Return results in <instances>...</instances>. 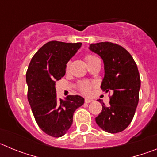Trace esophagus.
Returning <instances> with one entry per match:
<instances>
[{
    "label": "esophagus",
    "instance_id": "esophagus-1",
    "mask_svg": "<svg viewBox=\"0 0 157 157\" xmlns=\"http://www.w3.org/2000/svg\"><path fill=\"white\" fill-rule=\"evenodd\" d=\"M92 101H93L92 99H89V98H86L85 99L86 103H90V102H92Z\"/></svg>",
    "mask_w": 157,
    "mask_h": 157
}]
</instances>
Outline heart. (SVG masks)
Instances as JSON below:
<instances>
[{
    "mask_svg": "<svg viewBox=\"0 0 157 157\" xmlns=\"http://www.w3.org/2000/svg\"><path fill=\"white\" fill-rule=\"evenodd\" d=\"M94 58H95V56H91V55H89V56H86V62L90 61V60H91V59H93ZM67 67H68V65H67ZM80 90L82 91V92L83 93V94H87L89 92H90V84L89 82H82L81 84H80Z\"/></svg>",
    "mask_w": 157,
    "mask_h": 157,
    "instance_id": "obj_1",
    "label": "heart"
}]
</instances>
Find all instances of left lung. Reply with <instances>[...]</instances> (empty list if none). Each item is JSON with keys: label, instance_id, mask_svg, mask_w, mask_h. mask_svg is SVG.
Listing matches in <instances>:
<instances>
[{"label": "left lung", "instance_id": "1", "mask_svg": "<svg viewBox=\"0 0 157 157\" xmlns=\"http://www.w3.org/2000/svg\"><path fill=\"white\" fill-rule=\"evenodd\" d=\"M89 49L103 59L105 76L101 88L112 90L110 105L101 102L102 111L96 123L108 133L115 134L125 130L132 121L139 101L141 87L138 67L130 53L117 44L99 42L91 44Z\"/></svg>", "mask_w": 157, "mask_h": 157}]
</instances>
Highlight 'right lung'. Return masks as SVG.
<instances>
[{"instance_id":"1","label":"right lung","mask_w":157,"mask_h":157,"mask_svg":"<svg viewBox=\"0 0 157 157\" xmlns=\"http://www.w3.org/2000/svg\"><path fill=\"white\" fill-rule=\"evenodd\" d=\"M82 43L52 41L32 57L26 75L27 98L37 125L48 135H64L73 122V115L84 104V98L69 95L57 99L56 81L64 76L67 63L81 48Z\"/></svg>"}]
</instances>
